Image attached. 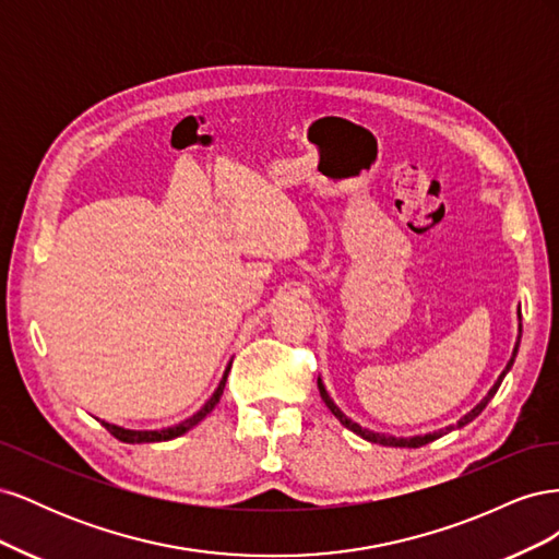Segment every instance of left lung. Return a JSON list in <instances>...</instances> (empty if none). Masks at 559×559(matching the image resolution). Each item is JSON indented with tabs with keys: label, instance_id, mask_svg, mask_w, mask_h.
Instances as JSON below:
<instances>
[{
	"label": "left lung",
	"instance_id": "obj_1",
	"mask_svg": "<svg viewBox=\"0 0 559 559\" xmlns=\"http://www.w3.org/2000/svg\"><path fill=\"white\" fill-rule=\"evenodd\" d=\"M518 317H520V312H518ZM520 331H522V326H520ZM518 347H520V335H518V343H515V347H513V357H511V361L506 364V368H503V373L499 376V380L495 382V386L489 389L487 392V396L476 405V408H473L471 413H466L460 421H456V425H452V427H445V429H441V431H433V433H425V436H413V438H396V436H386V433H376V431H370V429H364L361 425H357V421H352L341 408H337V405L333 403V399L329 396V392H326V386H324V382H321V378H317V386H319V394H321V401L326 403V408L341 419V425L343 427H347L349 431H354L357 436H361L364 441H370V443H378V445H389V448H419V445H427V443H431V441H436V438H441L443 433H448V431H452V429H462V427H466L468 421H473L476 419L483 411H485V405L492 401V396L497 394V389L501 386V380L506 378V373H509L511 370V366H513V361H515V357H518Z\"/></svg>",
	"mask_w": 559,
	"mask_h": 559
}]
</instances>
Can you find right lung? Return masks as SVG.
<instances>
[{
    "label": "right lung",
    "mask_w": 559,
    "mask_h": 559,
    "mask_svg": "<svg viewBox=\"0 0 559 559\" xmlns=\"http://www.w3.org/2000/svg\"><path fill=\"white\" fill-rule=\"evenodd\" d=\"M228 370H230V366L226 368V373H224L222 382H218L216 392L210 396V401H207L205 405H202V408H200L195 415H191L189 419L179 421V425H175V427H167V429H160V431H132V429H123V427L109 425V421H103V425H105V429H107L114 438H118V441H123V443H160V441H173V438H177V436L186 433L189 429H193L200 419H205V417L214 411V405L218 403V399H222V394H224Z\"/></svg>",
    "instance_id": "right-lung-1"
}]
</instances>
